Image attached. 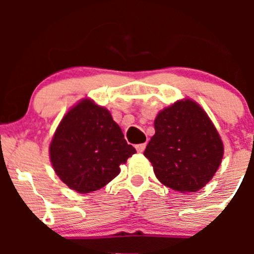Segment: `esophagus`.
<instances>
[{
    "label": "esophagus",
    "mask_w": 254,
    "mask_h": 254,
    "mask_svg": "<svg viewBox=\"0 0 254 254\" xmlns=\"http://www.w3.org/2000/svg\"><path fill=\"white\" fill-rule=\"evenodd\" d=\"M145 143H139V144H137L136 145V150L138 151V153H143L144 151V149H145Z\"/></svg>",
    "instance_id": "1"
}]
</instances>
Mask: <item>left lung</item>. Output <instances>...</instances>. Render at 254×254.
I'll use <instances>...</instances> for the list:
<instances>
[{"label":"left lung","mask_w":254,"mask_h":254,"mask_svg":"<svg viewBox=\"0 0 254 254\" xmlns=\"http://www.w3.org/2000/svg\"><path fill=\"white\" fill-rule=\"evenodd\" d=\"M154 127L144 156L160 182L183 193L210 182L222 161L223 143L199 105L190 99L177 101L157 115Z\"/></svg>","instance_id":"obj_1"}]
</instances>
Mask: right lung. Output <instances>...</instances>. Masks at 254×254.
Instances as JSON below:
<instances>
[{
    "instance_id": "1",
    "label": "right lung",
    "mask_w": 254,
    "mask_h": 254,
    "mask_svg": "<svg viewBox=\"0 0 254 254\" xmlns=\"http://www.w3.org/2000/svg\"><path fill=\"white\" fill-rule=\"evenodd\" d=\"M135 153L109 111L89 99L68 111L50 144L55 172L78 193L104 188Z\"/></svg>"
}]
</instances>
